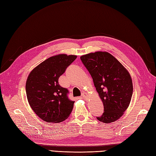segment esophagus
<instances>
[{
	"label": "esophagus",
	"instance_id": "esophagus-1",
	"mask_svg": "<svg viewBox=\"0 0 156 156\" xmlns=\"http://www.w3.org/2000/svg\"><path fill=\"white\" fill-rule=\"evenodd\" d=\"M81 97L84 99V100H87V99L88 98V95L85 92H83L81 94Z\"/></svg>",
	"mask_w": 156,
	"mask_h": 156
}]
</instances>
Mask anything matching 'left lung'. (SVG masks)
Returning <instances> with one entry per match:
<instances>
[{
  "label": "left lung",
  "mask_w": 156,
  "mask_h": 156,
  "mask_svg": "<svg viewBox=\"0 0 156 156\" xmlns=\"http://www.w3.org/2000/svg\"><path fill=\"white\" fill-rule=\"evenodd\" d=\"M80 58L91 75L104 107L103 115L97 119L105 124L115 122L124 115L131 100L133 83L129 73L105 51L90 53Z\"/></svg>",
  "instance_id": "left-lung-1"
}]
</instances>
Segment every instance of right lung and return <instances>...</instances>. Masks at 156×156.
Wrapping results in <instances>:
<instances>
[{
	"instance_id": "add662e5",
	"label": "right lung",
	"mask_w": 156,
	"mask_h": 156,
	"mask_svg": "<svg viewBox=\"0 0 156 156\" xmlns=\"http://www.w3.org/2000/svg\"><path fill=\"white\" fill-rule=\"evenodd\" d=\"M76 55L60 54L48 58L33 69L26 82V93L32 109L41 119L59 123L67 119L74 101L68 98L67 88L58 84V79Z\"/></svg>"
}]
</instances>
